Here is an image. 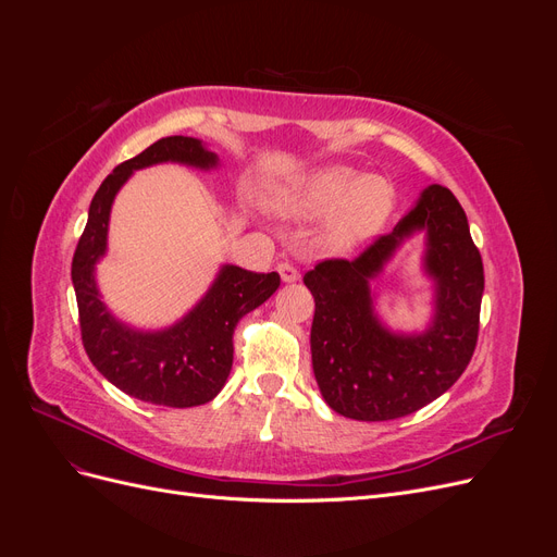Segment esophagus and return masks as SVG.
<instances>
[{
  "label": "esophagus",
  "instance_id": "obj_1",
  "mask_svg": "<svg viewBox=\"0 0 557 557\" xmlns=\"http://www.w3.org/2000/svg\"><path fill=\"white\" fill-rule=\"evenodd\" d=\"M276 269H278V274L285 283H295L299 278V272H297V267L293 262H278Z\"/></svg>",
  "mask_w": 557,
  "mask_h": 557
}]
</instances>
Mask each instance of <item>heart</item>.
Here are the masks:
<instances>
[{"label":"heart","instance_id":"1","mask_svg":"<svg viewBox=\"0 0 557 557\" xmlns=\"http://www.w3.org/2000/svg\"><path fill=\"white\" fill-rule=\"evenodd\" d=\"M274 205L293 218L330 215L325 242L348 248L383 227L395 205L393 185L381 176H362L352 166H325L283 188Z\"/></svg>","mask_w":557,"mask_h":557}]
</instances>
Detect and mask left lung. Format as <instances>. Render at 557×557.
<instances>
[{"instance_id":"left-lung-1","label":"left lung","mask_w":557,"mask_h":557,"mask_svg":"<svg viewBox=\"0 0 557 557\" xmlns=\"http://www.w3.org/2000/svg\"><path fill=\"white\" fill-rule=\"evenodd\" d=\"M416 228L429 232L426 263L437 281V313L425 335L397 337L377 325L368 278ZM305 285L315 299L313 374L339 416L367 423L409 416L444 395L474 356L483 260L460 201L444 185H430L391 234H381L352 260L318 262Z\"/></svg>"}]
</instances>
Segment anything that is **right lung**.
<instances>
[{
  "mask_svg": "<svg viewBox=\"0 0 557 557\" xmlns=\"http://www.w3.org/2000/svg\"><path fill=\"white\" fill-rule=\"evenodd\" d=\"M183 162L209 170L215 153L193 137H164L137 158L125 160L99 185L74 260L72 281L78 305L81 342L97 372L129 397L160 407L188 409L211 401L230 376L234 327L281 285V276L223 267L207 297L181 323L164 332H134L107 311L92 269L107 250L109 211L115 193L134 170L158 162Z\"/></svg>",
  "mask_w": 557,
  "mask_h": 557,
  "instance_id": "add662e5",
  "label": "right lung"
}]
</instances>
